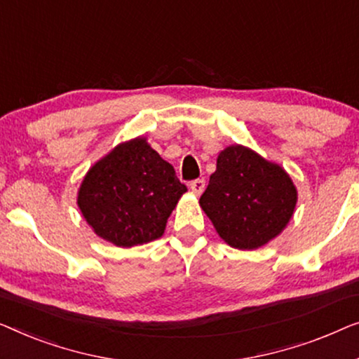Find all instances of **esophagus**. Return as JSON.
<instances>
[{
    "label": "esophagus",
    "instance_id": "obj_1",
    "mask_svg": "<svg viewBox=\"0 0 359 359\" xmlns=\"http://www.w3.org/2000/svg\"><path fill=\"white\" fill-rule=\"evenodd\" d=\"M190 189L195 195H200L201 191L205 190V180L203 179H196L194 182H190Z\"/></svg>",
    "mask_w": 359,
    "mask_h": 359
}]
</instances>
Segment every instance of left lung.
Listing matches in <instances>:
<instances>
[{
	"mask_svg": "<svg viewBox=\"0 0 359 359\" xmlns=\"http://www.w3.org/2000/svg\"><path fill=\"white\" fill-rule=\"evenodd\" d=\"M297 190L281 165L241 144L223 149L200 196L216 232L234 249L269 244L290 223Z\"/></svg>",
	"mask_w": 359,
	"mask_h": 359,
	"instance_id": "obj_1",
	"label": "left lung"
}]
</instances>
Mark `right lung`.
<instances>
[{
    "instance_id": "add662e5",
    "label": "right lung",
    "mask_w": 359,
    "mask_h": 359,
    "mask_svg": "<svg viewBox=\"0 0 359 359\" xmlns=\"http://www.w3.org/2000/svg\"><path fill=\"white\" fill-rule=\"evenodd\" d=\"M185 191L172 165L140 136L115 146L88 170L78 206L99 237L133 247L164 234Z\"/></svg>"
}]
</instances>
